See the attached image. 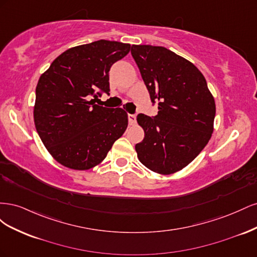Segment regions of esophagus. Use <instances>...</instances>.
I'll return each mask as SVG.
<instances>
[{
	"label": "esophagus",
	"mask_w": 257,
	"mask_h": 257,
	"mask_svg": "<svg viewBox=\"0 0 257 257\" xmlns=\"http://www.w3.org/2000/svg\"><path fill=\"white\" fill-rule=\"evenodd\" d=\"M127 118H128V123L131 124V125H133V124L136 123V114H128Z\"/></svg>",
	"instance_id": "esophagus-1"
}]
</instances>
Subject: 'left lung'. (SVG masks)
<instances>
[{
	"label": "left lung",
	"mask_w": 257,
	"mask_h": 257,
	"mask_svg": "<svg viewBox=\"0 0 257 257\" xmlns=\"http://www.w3.org/2000/svg\"><path fill=\"white\" fill-rule=\"evenodd\" d=\"M158 114L137 115L145 131L135 146L147 168L161 175L179 172L195 159L211 138L214 98L204 75L192 62L172 50L133 45L131 50Z\"/></svg>",
	"instance_id": "1"
}]
</instances>
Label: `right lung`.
Masks as SVG:
<instances>
[{
	"mask_svg": "<svg viewBox=\"0 0 257 257\" xmlns=\"http://www.w3.org/2000/svg\"><path fill=\"white\" fill-rule=\"evenodd\" d=\"M131 45L100 40L69 48L54 60L36 85L34 123L46 149L65 167L98 165L127 127L122 108L90 100L109 92V71Z\"/></svg>",
	"mask_w": 257,
	"mask_h": 257,
	"instance_id": "obj_1",
	"label": "right lung"
}]
</instances>
